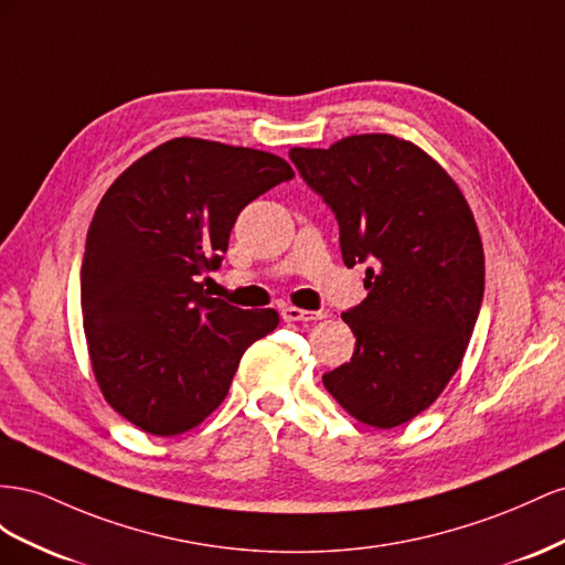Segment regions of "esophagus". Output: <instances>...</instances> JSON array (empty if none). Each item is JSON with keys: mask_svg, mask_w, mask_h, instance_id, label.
Masks as SVG:
<instances>
[{"mask_svg": "<svg viewBox=\"0 0 565 565\" xmlns=\"http://www.w3.org/2000/svg\"><path fill=\"white\" fill-rule=\"evenodd\" d=\"M281 317L286 321H317L324 315L321 312H315V310H302V308H294V305H288V308L281 310Z\"/></svg>", "mask_w": 565, "mask_h": 565, "instance_id": "34e87169", "label": "esophagus"}]
</instances>
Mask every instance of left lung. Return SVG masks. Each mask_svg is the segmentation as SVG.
<instances>
[{"instance_id":"8db88e82","label":"left lung","mask_w":565,"mask_h":565,"mask_svg":"<svg viewBox=\"0 0 565 565\" xmlns=\"http://www.w3.org/2000/svg\"><path fill=\"white\" fill-rule=\"evenodd\" d=\"M288 156L335 213L343 263H372L366 298L343 312L352 360L321 376L324 388L366 426L407 424L457 374L480 312L486 253L471 207L438 160L395 135Z\"/></svg>"}]
</instances>
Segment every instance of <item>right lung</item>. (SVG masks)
Returning a JSON list of instances; mask_svg holds the SVG:
<instances>
[{"label":"right lung","mask_w":565,"mask_h":565,"mask_svg":"<svg viewBox=\"0 0 565 565\" xmlns=\"http://www.w3.org/2000/svg\"><path fill=\"white\" fill-rule=\"evenodd\" d=\"M294 177L284 158L211 139L160 143L108 186L87 232L79 305L92 372L108 405L172 438L230 393L241 358L279 327L203 291L238 213Z\"/></svg>","instance_id":"add662e5"}]
</instances>
